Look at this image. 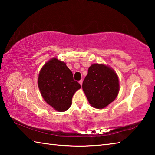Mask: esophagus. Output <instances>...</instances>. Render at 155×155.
I'll return each mask as SVG.
<instances>
[{"label": "esophagus", "instance_id": "esophagus-1", "mask_svg": "<svg viewBox=\"0 0 155 155\" xmlns=\"http://www.w3.org/2000/svg\"><path fill=\"white\" fill-rule=\"evenodd\" d=\"M78 83H80V85H82V84H83V80H82V79L80 80L79 81H78Z\"/></svg>", "mask_w": 155, "mask_h": 155}]
</instances>
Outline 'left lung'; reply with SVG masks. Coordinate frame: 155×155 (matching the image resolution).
Segmentation results:
<instances>
[{"label": "left lung", "instance_id": "left-lung-1", "mask_svg": "<svg viewBox=\"0 0 155 155\" xmlns=\"http://www.w3.org/2000/svg\"><path fill=\"white\" fill-rule=\"evenodd\" d=\"M82 87L91 105L103 109L112 103L118 94V77L108 65L94 64L89 68Z\"/></svg>", "mask_w": 155, "mask_h": 155}]
</instances>
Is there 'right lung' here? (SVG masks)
Here are the masks:
<instances>
[{
	"label": "right lung",
	"mask_w": 155,
	"mask_h": 155,
	"mask_svg": "<svg viewBox=\"0 0 155 155\" xmlns=\"http://www.w3.org/2000/svg\"><path fill=\"white\" fill-rule=\"evenodd\" d=\"M38 83L44 101L59 112L70 108L73 95L81 87L80 84L73 79L72 72L65 63L55 57L50 59L41 68Z\"/></svg>",
	"instance_id": "obj_1"
}]
</instances>
